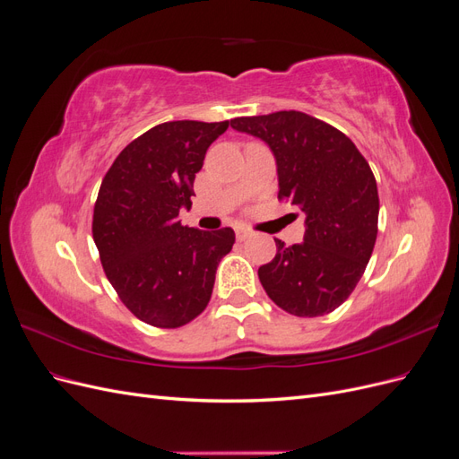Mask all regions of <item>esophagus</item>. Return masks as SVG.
Here are the masks:
<instances>
[{"label": "esophagus", "instance_id": "obj_1", "mask_svg": "<svg viewBox=\"0 0 459 459\" xmlns=\"http://www.w3.org/2000/svg\"><path fill=\"white\" fill-rule=\"evenodd\" d=\"M248 235H251V233H248L245 228H238V230H235V238H238V241L248 239Z\"/></svg>", "mask_w": 459, "mask_h": 459}]
</instances>
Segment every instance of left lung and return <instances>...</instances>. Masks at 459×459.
<instances>
[{
  "label": "left lung",
  "mask_w": 459,
  "mask_h": 459,
  "mask_svg": "<svg viewBox=\"0 0 459 459\" xmlns=\"http://www.w3.org/2000/svg\"><path fill=\"white\" fill-rule=\"evenodd\" d=\"M260 137L277 164V197L307 214L304 241L258 268L268 297L299 317L329 314L351 297L377 239V182L362 152L341 130L300 110L231 120Z\"/></svg>",
  "instance_id": "obj_1"
}]
</instances>
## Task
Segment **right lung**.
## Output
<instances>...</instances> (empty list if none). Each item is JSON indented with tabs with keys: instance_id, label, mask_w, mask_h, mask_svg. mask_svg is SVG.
<instances>
[{
	"instance_id": "1",
	"label": "right lung",
	"mask_w": 459,
	"mask_h": 459,
	"mask_svg": "<svg viewBox=\"0 0 459 459\" xmlns=\"http://www.w3.org/2000/svg\"><path fill=\"white\" fill-rule=\"evenodd\" d=\"M230 122L174 120L122 149L105 174L93 208V241L107 280L142 322L189 324L212 295L216 268L235 243L231 228L182 226L206 149Z\"/></svg>"
}]
</instances>
